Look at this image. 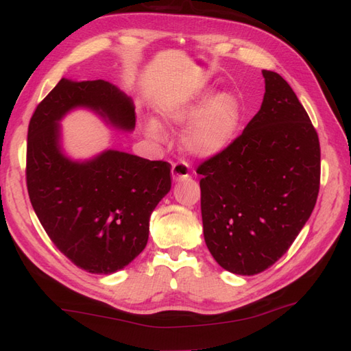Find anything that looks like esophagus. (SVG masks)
Returning a JSON list of instances; mask_svg holds the SVG:
<instances>
[{
  "label": "esophagus",
  "mask_w": 351,
  "mask_h": 351,
  "mask_svg": "<svg viewBox=\"0 0 351 351\" xmlns=\"http://www.w3.org/2000/svg\"><path fill=\"white\" fill-rule=\"evenodd\" d=\"M171 176H173V180L174 182H183V180H186L189 177V165L183 161L180 162H176L173 164L171 167Z\"/></svg>",
  "instance_id": "1"
}]
</instances>
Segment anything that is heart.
<instances>
[{
	"instance_id": "heart-1",
	"label": "heart",
	"mask_w": 351,
	"mask_h": 351,
	"mask_svg": "<svg viewBox=\"0 0 351 351\" xmlns=\"http://www.w3.org/2000/svg\"><path fill=\"white\" fill-rule=\"evenodd\" d=\"M159 115L171 127L186 125L183 146L187 152L199 158H212L224 152L237 133L241 108L240 102L230 92H219L205 102L200 95L161 108ZM143 133L151 141L161 142L164 129L156 120L143 123Z\"/></svg>"
}]
</instances>
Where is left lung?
<instances>
[{"label": "left lung", "mask_w": 351, "mask_h": 351, "mask_svg": "<svg viewBox=\"0 0 351 351\" xmlns=\"http://www.w3.org/2000/svg\"><path fill=\"white\" fill-rule=\"evenodd\" d=\"M261 110L227 149L200 164L204 237L219 267L254 275L277 262L315 208L321 147L278 73L263 70Z\"/></svg>", "instance_id": "8db88e82"}]
</instances>
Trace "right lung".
Wrapping results in <instances>:
<instances>
[{"label":"right lung","mask_w":351,"mask_h":351,"mask_svg":"<svg viewBox=\"0 0 351 351\" xmlns=\"http://www.w3.org/2000/svg\"><path fill=\"white\" fill-rule=\"evenodd\" d=\"M77 108L133 132L134 105L105 80L62 77L32 115L26 182L30 204L57 249L90 274L127 267L149 237V218L171 189V165L108 149L76 161L62 151L61 124Z\"/></svg>","instance_id":"obj_1"}]
</instances>
